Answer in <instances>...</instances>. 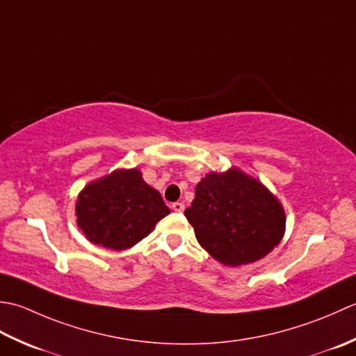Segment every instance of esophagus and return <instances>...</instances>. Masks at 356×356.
Listing matches in <instances>:
<instances>
[{
  "instance_id": "1",
  "label": "esophagus",
  "mask_w": 356,
  "mask_h": 356,
  "mask_svg": "<svg viewBox=\"0 0 356 356\" xmlns=\"http://www.w3.org/2000/svg\"><path fill=\"white\" fill-rule=\"evenodd\" d=\"M172 209L175 210V212H183V210H184V204H183V202L177 201V202H173V204H172Z\"/></svg>"
}]
</instances>
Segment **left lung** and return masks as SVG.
<instances>
[{
	"mask_svg": "<svg viewBox=\"0 0 356 356\" xmlns=\"http://www.w3.org/2000/svg\"><path fill=\"white\" fill-rule=\"evenodd\" d=\"M198 243L224 266L266 257L286 227V215L267 188L238 169L209 173L184 210Z\"/></svg>",
	"mask_w": 356,
	"mask_h": 356,
	"instance_id": "obj_1",
	"label": "left lung"
}]
</instances>
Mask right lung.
Returning <instances> with one entry per match:
<instances>
[{
    "instance_id": "1",
    "label": "right lung",
    "mask_w": 356,
    "mask_h": 356,
    "mask_svg": "<svg viewBox=\"0 0 356 356\" xmlns=\"http://www.w3.org/2000/svg\"><path fill=\"white\" fill-rule=\"evenodd\" d=\"M170 210L136 169L90 183L76 201V222L93 244L124 250L146 238Z\"/></svg>"
}]
</instances>
